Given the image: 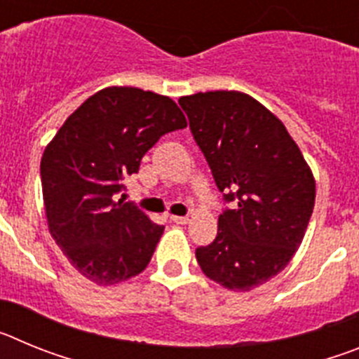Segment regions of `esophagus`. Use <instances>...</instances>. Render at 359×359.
Returning a JSON list of instances; mask_svg holds the SVG:
<instances>
[{
    "mask_svg": "<svg viewBox=\"0 0 359 359\" xmlns=\"http://www.w3.org/2000/svg\"><path fill=\"white\" fill-rule=\"evenodd\" d=\"M170 221L176 224H187L190 221L189 217H185V215H170Z\"/></svg>",
    "mask_w": 359,
    "mask_h": 359,
    "instance_id": "esophagus-1",
    "label": "esophagus"
}]
</instances>
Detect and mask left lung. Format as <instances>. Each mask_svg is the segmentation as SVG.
I'll list each match as a JSON object with an SVG mask.
<instances>
[{
  "mask_svg": "<svg viewBox=\"0 0 359 359\" xmlns=\"http://www.w3.org/2000/svg\"><path fill=\"white\" fill-rule=\"evenodd\" d=\"M190 131L233 210L217 237L196 250L203 273L230 291H250L290 264L306 236L316 183L284 123L241 91L182 97Z\"/></svg>",
  "mask_w": 359,
  "mask_h": 359,
  "instance_id": "1",
  "label": "left lung"
}]
</instances>
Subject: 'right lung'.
<instances>
[{"mask_svg": "<svg viewBox=\"0 0 359 359\" xmlns=\"http://www.w3.org/2000/svg\"><path fill=\"white\" fill-rule=\"evenodd\" d=\"M187 128L172 98L129 86L91 95L41 158L48 230L69 264L97 286L142 273L163 226L115 194L165 133Z\"/></svg>", "mask_w": 359, "mask_h": 359, "instance_id": "1", "label": "right lung"}]
</instances>
